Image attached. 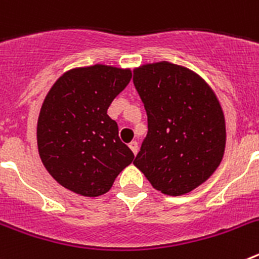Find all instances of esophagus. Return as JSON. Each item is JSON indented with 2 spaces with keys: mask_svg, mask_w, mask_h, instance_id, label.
I'll return each mask as SVG.
<instances>
[{
  "mask_svg": "<svg viewBox=\"0 0 259 259\" xmlns=\"http://www.w3.org/2000/svg\"><path fill=\"white\" fill-rule=\"evenodd\" d=\"M130 149L132 150V153H134L135 155L137 154V152H139V144H137V141H131V143H130Z\"/></svg>",
  "mask_w": 259,
  "mask_h": 259,
  "instance_id": "obj_1",
  "label": "esophagus"
}]
</instances>
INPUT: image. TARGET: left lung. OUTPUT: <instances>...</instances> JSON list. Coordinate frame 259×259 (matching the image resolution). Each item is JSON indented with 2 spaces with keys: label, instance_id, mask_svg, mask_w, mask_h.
Wrapping results in <instances>:
<instances>
[{
  "label": "left lung",
  "instance_id": "obj_1",
  "mask_svg": "<svg viewBox=\"0 0 259 259\" xmlns=\"http://www.w3.org/2000/svg\"><path fill=\"white\" fill-rule=\"evenodd\" d=\"M134 84L148 115L134 164L158 192L189 193L223 158L226 120L218 97L194 71L167 61L135 68Z\"/></svg>",
  "mask_w": 259,
  "mask_h": 259
}]
</instances>
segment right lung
Masks as SVG:
<instances>
[{
	"label": "right lung",
	"mask_w": 259,
	"mask_h": 259,
	"mask_svg": "<svg viewBox=\"0 0 259 259\" xmlns=\"http://www.w3.org/2000/svg\"><path fill=\"white\" fill-rule=\"evenodd\" d=\"M130 68L95 65L68 70L53 84L37 120L41 162L57 183L97 197L134 161L107 115L114 98L131 81Z\"/></svg>",
	"instance_id": "right-lung-1"
}]
</instances>
